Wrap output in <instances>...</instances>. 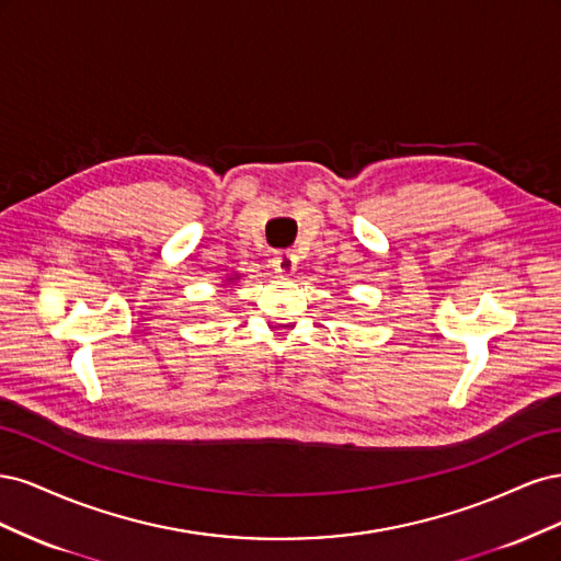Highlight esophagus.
<instances>
[{
	"label": "esophagus",
	"mask_w": 561,
	"mask_h": 561,
	"mask_svg": "<svg viewBox=\"0 0 561 561\" xmlns=\"http://www.w3.org/2000/svg\"><path fill=\"white\" fill-rule=\"evenodd\" d=\"M271 266H274V271L278 276H293L297 271V254L290 252V250H283V252H276V257L271 260Z\"/></svg>",
	"instance_id": "34e87169"
}]
</instances>
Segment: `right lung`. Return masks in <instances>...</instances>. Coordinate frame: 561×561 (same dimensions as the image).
Listing matches in <instances>:
<instances>
[{
	"mask_svg": "<svg viewBox=\"0 0 561 561\" xmlns=\"http://www.w3.org/2000/svg\"><path fill=\"white\" fill-rule=\"evenodd\" d=\"M236 280H241V274H231V276H227V278L222 280V285H233Z\"/></svg>",
	"mask_w": 561,
	"mask_h": 561,
	"instance_id": "obj_1",
	"label": "right lung"
}]
</instances>
